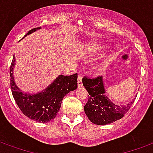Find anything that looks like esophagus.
Masks as SVG:
<instances>
[{
    "instance_id": "34e87169",
    "label": "esophagus",
    "mask_w": 153,
    "mask_h": 153,
    "mask_svg": "<svg viewBox=\"0 0 153 153\" xmlns=\"http://www.w3.org/2000/svg\"><path fill=\"white\" fill-rule=\"evenodd\" d=\"M78 86L79 87H82V77L81 74L79 75V77H78Z\"/></svg>"
}]
</instances>
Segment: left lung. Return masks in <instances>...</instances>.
<instances>
[{
  "mask_svg": "<svg viewBox=\"0 0 153 153\" xmlns=\"http://www.w3.org/2000/svg\"><path fill=\"white\" fill-rule=\"evenodd\" d=\"M82 84L89 93L84 111L90 121L98 125L111 123L123 118L134 102L124 106L113 103L104 95L105 89L101 76L95 78L84 76L82 78Z\"/></svg>",
  "mask_w": 153,
  "mask_h": 153,
  "instance_id": "obj_1",
  "label": "left lung"
}]
</instances>
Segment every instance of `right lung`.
I'll return each instance as SVG.
<instances>
[{
    "label": "right lung",
    "mask_w": 153,
    "mask_h": 153,
    "mask_svg": "<svg viewBox=\"0 0 153 153\" xmlns=\"http://www.w3.org/2000/svg\"><path fill=\"white\" fill-rule=\"evenodd\" d=\"M40 27L33 28L25 34H30ZM15 64L14 57L9 68L10 87L12 94L22 112L33 120L47 123L55 118L62 100L69 92L78 87V74L71 75H59L48 88L36 95L24 94L16 86L13 76V68Z\"/></svg>",
    "instance_id": "1"
}]
</instances>
